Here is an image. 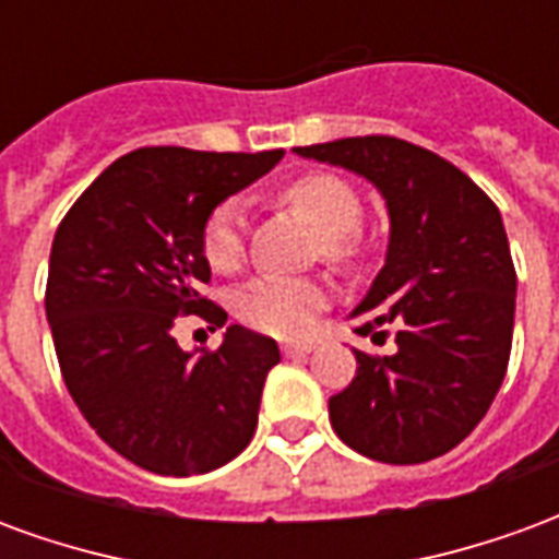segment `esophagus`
<instances>
[{
  "instance_id": "1",
  "label": "esophagus",
  "mask_w": 559,
  "mask_h": 559,
  "mask_svg": "<svg viewBox=\"0 0 559 559\" xmlns=\"http://www.w3.org/2000/svg\"><path fill=\"white\" fill-rule=\"evenodd\" d=\"M281 350H284L287 359H302V356H308V353L314 350V344H284Z\"/></svg>"
}]
</instances>
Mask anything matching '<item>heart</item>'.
<instances>
[{"label":"heart","instance_id":"b5f03b06","mask_svg":"<svg viewBox=\"0 0 559 559\" xmlns=\"http://www.w3.org/2000/svg\"><path fill=\"white\" fill-rule=\"evenodd\" d=\"M284 203L314 227L317 236L323 239V254L332 260L350 254V233L362 221V203L350 185L326 173L302 176L284 191ZM200 245L206 263L215 272H233L242 263L245 212L236 200L212 209V215L203 224ZM323 299L326 293L317 281L263 275L239 290L236 314L260 332L296 338L314 326V314Z\"/></svg>","mask_w":559,"mask_h":559}]
</instances>
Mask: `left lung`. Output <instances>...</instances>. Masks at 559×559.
<instances>
[{
  "label": "left lung",
  "instance_id": "8db88e82",
  "mask_svg": "<svg viewBox=\"0 0 559 559\" xmlns=\"http://www.w3.org/2000/svg\"><path fill=\"white\" fill-rule=\"evenodd\" d=\"M293 152L371 182L389 215L386 260L350 320L359 335L395 329V353L356 350L353 383L329 399L332 428L383 464L445 455L488 413L512 350L518 278L500 209L407 140L347 138Z\"/></svg>",
  "mask_w": 559,
  "mask_h": 559
}]
</instances>
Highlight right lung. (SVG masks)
<instances>
[{
    "instance_id": "1",
    "label": "right lung",
    "mask_w": 559,
    "mask_h": 559,
    "mask_svg": "<svg viewBox=\"0 0 559 559\" xmlns=\"http://www.w3.org/2000/svg\"><path fill=\"white\" fill-rule=\"evenodd\" d=\"M281 155L128 152L56 230L44 305L66 386L104 443L148 473L218 469L254 437L278 344L230 323L218 350L197 356L176 344L173 326L179 314L227 323L197 293L212 278L203 224Z\"/></svg>"
}]
</instances>
